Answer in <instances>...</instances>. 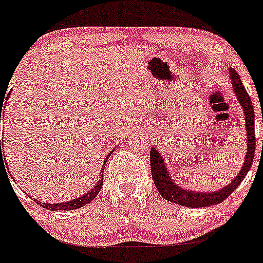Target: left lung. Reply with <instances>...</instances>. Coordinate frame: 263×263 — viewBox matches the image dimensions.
<instances>
[{"label":"left lung","mask_w":263,"mask_h":263,"mask_svg":"<svg viewBox=\"0 0 263 263\" xmlns=\"http://www.w3.org/2000/svg\"><path fill=\"white\" fill-rule=\"evenodd\" d=\"M228 74H230L231 83H232L233 92L236 94L237 100H238L242 111L245 114V126L246 133H247V148H246V157L242 168L239 169V172L237 173L236 178L232 179V182L226 184L224 187L217 189V191H193V189L183 188L182 185L177 184L172 179V176L169 173V169L166 166L165 159L163 158V155L159 153L157 148H151V168L154 184L160 196L166 200H169V202L177 203V204L189 208L210 207V205L222 203L226 198H228V196L232 193L234 189L241 184L242 180L245 179L246 174L250 171L251 165H252L256 148L255 111H253L252 100H251L250 95L246 91L241 78L237 74V71H234V69L230 67Z\"/></svg>","instance_id":"obj_1"}]
</instances>
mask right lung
<instances>
[{
	"mask_svg": "<svg viewBox=\"0 0 263 263\" xmlns=\"http://www.w3.org/2000/svg\"><path fill=\"white\" fill-rule=\"evenodd\" d=\"M11 95V91L10 94L7 95V98ZM6 98V99H7ZM5 106H4V101L1 103V112H5ZM112 153V151L110 152V153L106 155L105 160H104V164H103V168H101L100 171V177H99V179L95 182V185L92 187V189H90L89 192L85 194H83V196L78 197V198L75 199H70V200H66V202H60V203H42V202H37L39 204L41 205L42 208H46V210L49 211H72V210H78V208H81L84 207V205L89 204V203H91L92 200H94L95 197L98 196L99 192H100L101 187H103V177H104V166H105V163L106 160H108V158L110 157V154ZM5 158H4V153H2L1 151V163H4ZM35 200V198H32Z\"/></svg>",
	"mask_w": 263,
	"mask_h": 263,
	"instance_id": "add662e5",
	"label": "right lung"
}]
</instances>
